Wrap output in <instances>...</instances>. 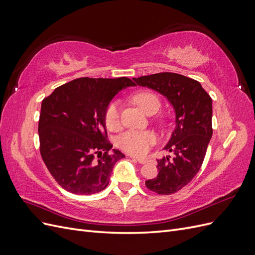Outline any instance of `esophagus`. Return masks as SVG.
I'll list each match as a JSON object with an SVG mask.
<instances>
[{
  "label": "esophagus",
  "mask_w": 255,
  "mask_h": 255,
  "mask_svg": "<svg viewBox=\"0 0 255 255\" xmlns=\"http://www.w3.org/2000/svg\"><path fill=\"white\" fill-rule=\"evenodd\" d=\"M130 157H132L134 160H137L139 164L146 163V159H144V158H137V157H134V156H130Z\"/></svg>",
  "instance_id": "1"
}]
</instances>
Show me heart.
<instances>
[{
	"instance_id": "1",
	"label": "heart",
	"mask_w": 255,
	"mask_h": 255,
	"mask_svg": "<svg viewBox=\"0 0 255 255\" xmlns=\"http://www.w3.org/2000/svg\"><path fill=\"white\" fill-rule=\"evenodd\" d=\"M134 102L145 114L157 112L160 102L159 99L151 91H139L133 97ZM104 121L110 129L117 128L119 126V102L112 101L107 105L104 113ZM156 142V137L151 132L142 130H128L120 135L117 144L120 149L135 156H142L149 152L151 146Z\"/></svg>"
}]
</instances>
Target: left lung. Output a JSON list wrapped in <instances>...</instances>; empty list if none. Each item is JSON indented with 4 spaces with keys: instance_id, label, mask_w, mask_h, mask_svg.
Here are the masks:
<instances>
[{
    "instance_id": "1",
    "label": "left lung",
    "mask_w": 255,
    "mask_h": 255,
    "mask_svg": "<svg viewBox=\"0 0 255 255\" xmlns=\"http://www.w3.org/2000/svg\"><path fill=\"white\" fill-rule=\"evenodd\" d=\"M138 86L163 95L173 107L175 128L164 150L173 157L157 159L158 174L145 186L158 195H171L194 179L202 166L213 135L212 99L198 81L161 72L133 79Z\"/></svg>"
}]
</instances>
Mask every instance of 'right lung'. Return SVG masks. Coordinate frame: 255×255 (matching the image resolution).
Returning <instances> with one entry per match:
<instances>
[{
    "label": "right lung",
    "mask_w": 255,
    "mask_h": 255,
    "mask_svg": "<svg viewBox=\"0 0 255 255\" xmlns=\"http://www.w3.org/2000/svg\"><path fill=\"white\" fill-rule=\"evenodd\" d=\"M132 86L128 78H81L43 99L38 125L40 154L65 190L92 195L109 185L115 164L126 156L115 149L109 153L113 144L106 140L104 113L120 90Z\"/></svg>",
    "instance_id": "1"
}]
</instances>
